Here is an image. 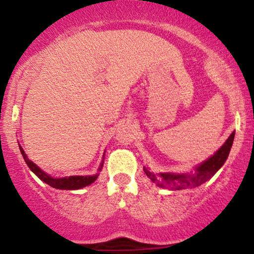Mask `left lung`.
Wrapping results in <instances>:
<instances>
[{
    "label": "left lung",
    "mask_w": 254,
    "mask_h": 254,
    "mask_svg": "<svg viewBox=\"0 0 254 254\" xmlns=\"http://www.w3.org/2000/svg\"><path fill=\"white\" fill-rule=\"evenodd\" d=\"M235 132H232V135L228 137L222 147L218 149L216 153L212 155L210 159L204 161L202 165H199L196 168L194 174H176V173H160L154 174L148 171V168H143L147 177L149 178L153 183H155L157 186L165 189H171V190H185V189L197 188L202 185L214 176L216 172L222 167L224 161L229 155L230 148H232L233 141H234Z\"/></svg>",
    "instance_id": "1"
}]
</instances>
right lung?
I'll return each instance as SVG.
<instances>
[{
	"label": "right lung",
	"mask_w": 254,
	"mask_h": 254,
	"mask_svg": "<svg viewBox=\"0 0 254 254\" xmlns=\"http://www.w3.org/2000/svg\"><path fill=\"white\" fill-rule=\"evenodd\" d=\"M20 147V145H19ZM20 151H21L22 156H24L26 164H27L30 170L33 172L36 176L39 178L40 180H43L44 183H46L48 185H50L51 188L60 189V190H77V189L84 188V186L90 185L98 176H89V177H82V176H75V177H69V178H61V179H56V178H52L50 176L43 172L38 167L37 165H34L31 160H28V157L26 156L25 151L22 150V148L20 147ZM103 167V166H101Z\"/></svg>",
	"instance_id": "add662e5"
}]
</instances>
